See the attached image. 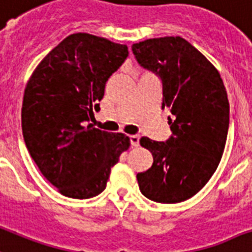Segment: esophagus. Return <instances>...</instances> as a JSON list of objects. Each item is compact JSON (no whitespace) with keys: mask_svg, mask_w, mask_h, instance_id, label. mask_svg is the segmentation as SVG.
<instances>
[{"mask_svg":"<svg viewBox=\"0 0 252 252\" xmlns=\"http://www.w3.org/2000/svg\"><path fill=\"white\" fill-rule=\"evenodd\" d=\"M129 140H130V145H132V147H139V141H140L139 134H132V136H129Z\"/></svg>","mask_w":252,"mask_h":252,"instance_id":"esophagus-1","label":"esophagus"}]
</instances>
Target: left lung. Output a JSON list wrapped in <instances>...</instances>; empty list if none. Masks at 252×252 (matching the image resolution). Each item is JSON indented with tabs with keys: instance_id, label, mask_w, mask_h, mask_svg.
<instances>
[{
	"instance_id": "left-lung-1",
	"label": "left lung",
	"mask_w": 252,
	"mask_h": 252,
	"mask_svg": "<svg viewBox=\"0 0 252 252\" xmlns=\"http://www.w3.org/2000/svg\"><path fill=\"white\" fill-rule=\"evenodd\" d=\"M137 62L162 80V108L173 134L166 143L140 139L153 156L137 174L140 191L160 203L191 198L220 165L228 130L227 92L214 64L181 36L151 38L132 46Z\"/></svg>"
}]
</instances>
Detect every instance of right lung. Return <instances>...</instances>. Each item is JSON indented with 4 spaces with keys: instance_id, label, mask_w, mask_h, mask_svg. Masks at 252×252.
<instances>
[{
    "instance_id": "1",
    "label": "right lung",
    "mask_w": 252,
    "mask_h": 252,
    "mask_svg": "<svg viewBox=\"0 0 252 252\" xmlns=\"http://www.w3.org/2000/svg\"><path fill=\"white\" fill-rule=\"evenodd\" d=\"M126 57V45L75 32L42 59L26 84L21 112L25 144L61 194L76 199L100 194L111 168L129 148L126 134L86 126L107 80Z\"/></svg>"
}]
</instances>
